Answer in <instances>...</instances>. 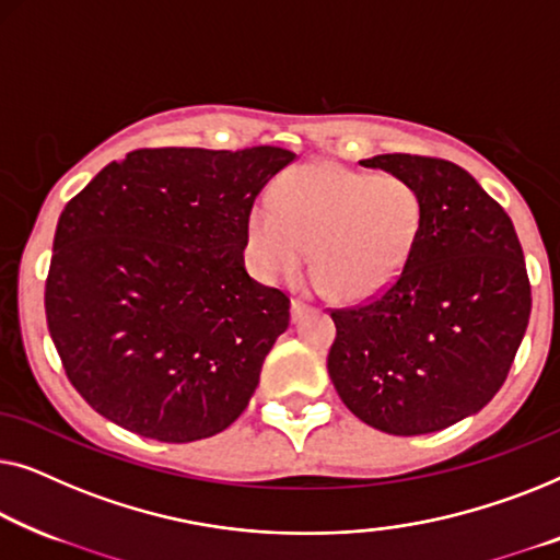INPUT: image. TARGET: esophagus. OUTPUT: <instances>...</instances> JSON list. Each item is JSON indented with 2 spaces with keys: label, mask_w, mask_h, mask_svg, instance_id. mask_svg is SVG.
I'll return each mask as SVG.
<instances>
[{
  "label": "esophagus",
  "mask_w": 560,
  "mask_h": 560,
  "mask_svg": "<svg viewBox=\"0 0 560 560\" xmlns=\"http://www.w3.org/2000/svg\"><path fill=\"white\" fill-rule=\"evenodd\" d=\"M306 314H310V304L299 302V299H291V322L304 319Z\"/></svg>",
  "instance_id": "esophagus-1"
}]
</instances>
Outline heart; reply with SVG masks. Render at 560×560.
I'll use <instances>...</instances> for the list:
<instances>
[{
	"mask_svg": "<svg viewBox=\"0 0 560 560\" xmlns=\"http://www.w3.org/2000/svg\"><path fill=\"white\" fill-rule=\"evenodd\" d=\"M423 228V202L398 175H368L332 162L304 164L246 215L248 256L266 281L312 273L335 299L362 302L404 273Z\"/></svg>",
	"mask_w": 560,
	"mask_h": 560,
	"instance_id": "b5f03b06",
	"label": "heart"
}]
</instances>
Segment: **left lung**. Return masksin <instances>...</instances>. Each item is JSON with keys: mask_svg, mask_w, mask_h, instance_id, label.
<instances>
[{"mask_svg": "<svg viewBox=\"0 0 560 560\" xmlns=\"http://www.w3.org/2000/svg\"><path fill=\"white\" fill-rule=\"evenodd\" d=\"M360 164L408 179L423 228L388 291L332 312L327 370L362 423L434 434L482 411L505 383L530 319L523 248L508 212L459 164L416 154Z\"/></svg>", "mask_w": 560, "mask_h": 560, "instance_id": "obj_1", "label": "left lung"}]
</instances>
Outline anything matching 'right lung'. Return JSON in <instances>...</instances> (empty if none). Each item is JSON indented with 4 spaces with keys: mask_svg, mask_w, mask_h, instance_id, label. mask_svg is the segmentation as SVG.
Returning <instances> with one entry per match:
<instances>
[{
    "mask_svg": "<svg viewBox=\"0 0 560 560\" xmlns=\"http://www.w3.org/2000/svg\"><path fill=\"white\" fill-rule=\"evenodd\" d=\"M291 160L279 147L137 149L66 205L45 314L93 411L167 444L246 411L289 327V296L246 271V215Z\"/></svg>",
    "mask_w": 560,
    "mask_h": 560,
    "instance_id": "1",
    "label": "right lung"
}]
</instances>
